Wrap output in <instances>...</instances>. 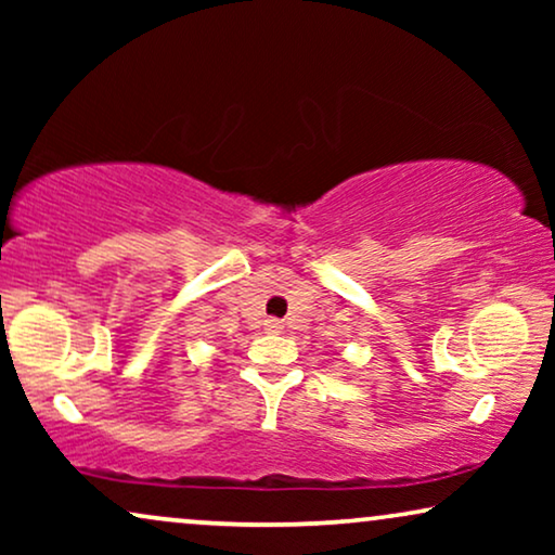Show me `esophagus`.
I'll use <instances>...</instances> for the list:
<instances>
[{"instance_id":"1","label":"esophagus","mask_w":555,"mask_h":555,"mask_svg":"<svg viewBox=\"0 0 555 555\" xmlns=\"http://www.w3.org/2000/svg\"><path fill=\"white\" fill-rule=\"evenodd\" d=\"M264 331H268V333H283V323H280L278 318H268V321H264Z\"/></svg>"}]
</instances>
